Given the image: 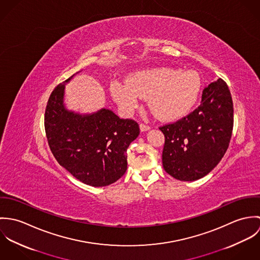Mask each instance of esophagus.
Returning <instances> with one entry per match:
<instances>
[{
	"mask_svg": "<svg viewBox=\"0 0 260 260\" xmlns=\"http://www.w3.org/2000/svg\"><path fill=\"white\" fill-rule=\"evenodd\" d=\"M149 129H150V126L148 125H145V124H140V130L142 131V132H145V131H148Z\"/></svg>",
	"mask_w": 260,
	"mask_h": 260,
	"instance_id": "1",
	"label": "esophagus"
}]
</instances>
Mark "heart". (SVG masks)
<instances>
[{"label": "heart", "mask_w": 260, "mask_h": 260, "mask_svg": "<svg viewBox=\"0 0 260 260\" xmlns=\"http://www.w3.org/2000/svg\"><path fill=\"white\" fill-rule=\"evenodd\" d=\"M201 86V78L195 71L159 67L135 72L127 82L112 81L110 92L114 101L128 115L138 107L141 98H148L150 109L159 119L172 121L191 110Z\"/></svg>", "instance_id": "obj_1"}]
</instances>
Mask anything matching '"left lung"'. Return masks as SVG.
Masks as SVG:
<instances>
[{
  "label": "left lung",
  "instance_id": "obj_1",
  "mask_svg": "<svg viewBox=\"0 0 260 260\" xmlns=\"http://www.w3.org/2000/svg\"><path fill=\"white\" fill-rule=\"evenodd\" d=\"M165 136L164 170L177 180L207 175L222 159L233 129V103L222 79L203 90L201 104L189 115L159 128Z\"/></svg>",
  "mask_w": 260,
  "mask_h": 260
}]
</instances>
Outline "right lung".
I'll return each mask as SVG.
<instances>
[{"label": "right lung", "mask_w": 260, "mask_h": 260, "mask_svg": "<svg viewBox=\"0 0 260 260\" xmlns=\"http://www.w3.org/2000/svg\"><path fill=\"white\" fill-rule=\"evenodd\" d=\"M73 76L59 84L48 100L45 130L49 146L58 163L81 182L110 185L127 170V149L138 137L139 125L106 108L91 114L69 111L64 104L65 86Z\"/></svg>", "instance_id": "obj_1"}]
</instances>
